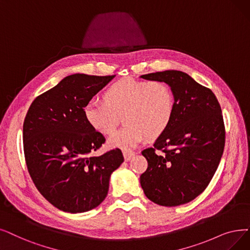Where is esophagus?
<instances>
[{
  "label": "esophagus",
  "instance_id": "34e87169",
  "mask_svg": "<svg viewBox=\"0 0 250 250\" xmlns=\"http://www.w3.org/2000/svg\"><path fill=\"white\" fill-rule=\"evenodd\" d=\"M134 155H135V153H134V152H132V151H127V150L124 151V157H125V161L131 160L134 157Z\"/></svg>",
  "mask_w": 250,
  "mask_h": 250
}]
</instances>
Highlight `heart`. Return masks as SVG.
<instances>
[{
    "label": "heart",
    "instance_id": "1",
    "mask_svg": "<svg viewBox=\"0 0 250 250\" xmlns=\"http://www.w3.org/2000/svg\"><path fill=\"white\" fill-rule=\"evenodd\" d=\"M103 100L105 104H86L83 115L94 131L104 135L114 131L123 115L125 125L108 139L112 148L131 150L146 138H159L175 113V96L164 82L118 80L105 89Z\"/></svg>",
    "mask_w": 250,
    "mask_h": 250
}]
</instances>
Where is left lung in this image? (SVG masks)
Masks as SVG:
<instances>
[{"mask_svg": "<svg viewBox=\"0 0 250 250\" xmlns=\"http://www.w3.org/2000/svg\"><path fill=\"white\" fill-rule=\"evenodd\" d=\"M167 83L175 96V113L152 148L142 151L148 167L140 183L148 199L162 206L185 204L208 186L225 147L220 103L211 90L179 70L141 75ZM158 149L162 155L156 153Z\"/></svg>", "mask_w": 250, "mask_h": 250, "instance_id": "8db88e82", "label": "left lung"}]
</instances>
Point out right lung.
I'll return each mask as SVG.
<instances>
[{"instance_id":"1","label":"right lung","mask_w":250,"mask_h":250,"mask_svg":"<svg viewBox=\"0 0 250 250\" xmlns=\"http://www.w3.org/2000/svg\"><path fill=\"white\" fill-rule=\"evenodd\" d=\"M115 75L75 73L31 103L23 123L26 167L37 189L51 204L78 213L107 196L111 173L124 162L118 148L90 156L105 138L86 123L83 108Z\"/></svg>"}]
</instances>
